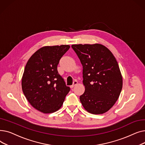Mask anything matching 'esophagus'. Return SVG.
Instances as JSON below:
<instances>
[{
	"instance_id": "1",
	"label": "esophagus",
	"mask_w": 145,
	"mask_h": 145,
	"mask_svg": "<svg viewBox=\"0 0 145 145\" xmlns=\"http://www.w3.org/2000/svg\"><path fill=\"white\" fill-rule=\"evenodd\" d=\"M78 82L76 81V80H75V81H74L73 82V85H72V86H71V88H73L74 86H76V85H78Z\"/></svg>"
}]
</instances>
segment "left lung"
<instances>
[{"label":"left lung","instance_id":"obj_1","mask_svg":"<svg viewBox=\"0 0 145 145\" xmlns=\"http://www.w3.org/2000/svg\"><path fill=\"white\" fill-rule=\"evenodd\" d=\"M83 66L85 90L80 102L90 113L108 112L118 101L123 85L118 63L113 53L99 44H72Z\"/></svg>","mask_w":145,"mask_h":145}]
</instances>
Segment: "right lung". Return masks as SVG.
<instances>
[{"label":"right lung","instance_id":"add662e5","mask_svg":"<svg viewBox=\"0 0 145 145\" xmlns=\"http://www.w3.org/2000/svg\"><path fill=\"white\" fill-rule=\"evenodd\" d=\"M70 46H46L29 58L22 79V88L33 107L43 113L58 110L70 88L66 86L57 66Z\"/></svg>","mask_w":145,"mask_h":145}]
</instances>
